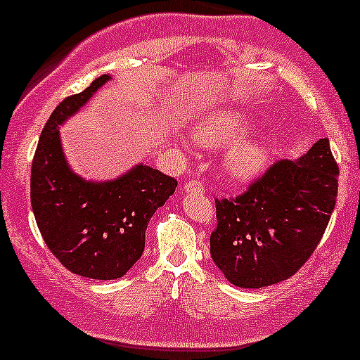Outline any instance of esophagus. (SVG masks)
Returning a JSON list of instances; mask_svg holds the SVG:
<instances>
[{
    "instance_id": "esophagus-1",
    "label": "esophagus",
    "mask_w": 360,
    "mask_h": 360,
    "mask_svg": "<svg viewBox=\"0 0 360 360\" xmlns=\"http://www.w3.org/2000/svg\"><path fill=\"white\" fill-rule=\"evenodd\" d=\"M184 192H185V193H193V192L204 193V192H205V188H204V185L200 184V181L192 180V181H187V184H185Z\"/></svg>"
}]
</instances>
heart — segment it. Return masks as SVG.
I'll use <instances>...</instances> for the list:
<instances>
[{"mask_svg":"<svg viewBox=\"0 0 360 360\" xmlns=\"http://www.w3.org/2000/svg\"><path fill=\"white\" fill-rule=\"evenodd\" d=\"M248 129V117L236 108H216L193 122V134L205 146H224L223 167L228 175L238 180H248L258 175L270 160L269 141L264 136L237 139ZM238 141H236V139Z\"/></svg>","mask_w":360,"mask_h":360,"instance_id":"obj_1","label":"heart"}]
</instances>
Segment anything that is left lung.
Here are the masks:
<instances>
[{
	"label": "left lung",
	"instance_id": "1",
	"mask_svg": "<svg viewBox=\"0 0 360 360\" xmlns=\"http://www.w3.org/2000/svg\"><path fill=\"white\" fill-rule=\"evenodd\" d=\"M338 167L328 139L301 158L277 161L248 192L216 200L211 234L216 267L236 288L260 289L300 270L320 243L335 209Z\"/></svg>",
	"mask_w": 360,
	"mask_h": 360
}]
</instances>
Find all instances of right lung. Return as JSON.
I'll return each mask as SVG.
<instances>
[{
	"instance_id": "right-lung-1",
	"label": "right lung",
	"mask_w": 360,
	"mask_h": 360,
	"mask_svg": "<svg viewBox=\"0 0 360 360\" xmlns=\"http://www.w3.org/2000/svg\"><path fill=\"white\" fill-rule=\"evenodd\" d=\"M110 75L68 96L52 112L32 161V211L60 264L76 276L114 281L144 252L149 219L175 193L176 180L137 163L112 180H86L68 163L59 127L88 103Z\"/></svg>"
}]
</instances>
